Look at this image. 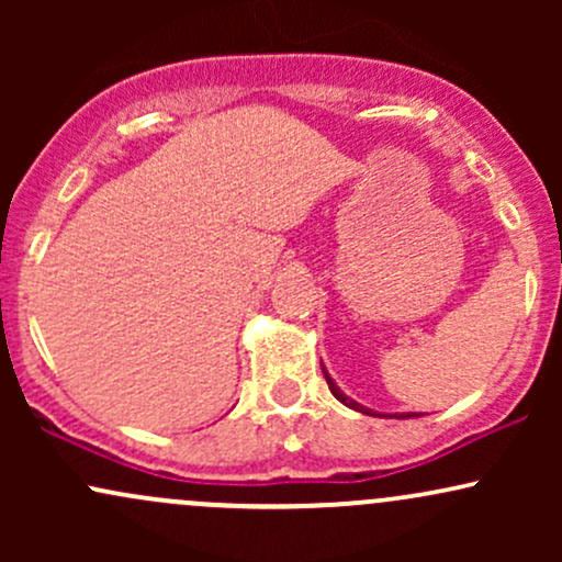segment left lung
<instances>
[{
    "label": "left lung",
    "mask_w": 562,
    "mask_h": 562,
    "mask_svg": "<svg viewBox=\"0 0 562 562\" xmlns=\"http://www.w3.org/2000/svg\"><path fill=\"white\" fill-rule=\"evenodd\" d=\"M322 372H325V380H327V385H330L333 396H335V398H338V402H344L346 406H351V409H357V412H364V415H372V417H385V415H375V412H372V409H367V406H362V404H357V402H353V398H348V396H346V393H344V391H340V389H338V385H335V383H333V378H330V375H327V370H325V367H322ZM393 417H415V415H393Z\"/></svg>",
    "instance_id": "8db88e82"
}]
</instances>
